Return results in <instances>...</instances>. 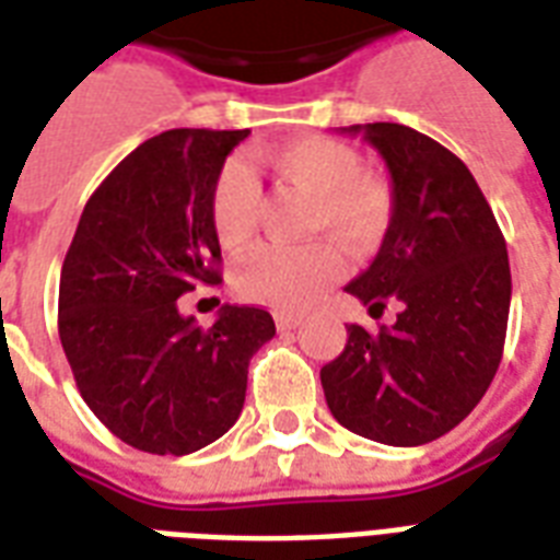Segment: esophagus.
Masks as SVG:
<instances>
[{
	"instance_id": "34e87169",
	"label": "esophagus",
	"mask_w": 560,
	"mask_h": 560,
	"mask_svg": "<svg viewBox=\"0 0 560 560\" xmlns=\"http://www.w3.org/2000/svg\"><path fill=\"white\" fill-rule=\"evenodd\" d=\"M276 326L279 329H296V326H302V317L300 314H276Z\"/></svg>"
}]
</instances>
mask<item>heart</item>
Instances as JSON below:
<instances>
[{
    "label": "heart",
    "mask_w": 560,
    "mask_h": 560,
    "mask_svg": "<svg viewBox=\"0 0 560 560\" xmlns=\"http://www.w3.org/2000/svg\"><path fill=\"white\" fill-rule=\"evenodd\" d=\"M264 165L293 189L308 196L305 234H326L347 252L362 255L383 243L395 222V186L383 175L364 172L362 156L329 136H305L269 148ZM258 219V184L240 163L219 168L210 189V222L222 246L252 237ZM341 255L332 243L312 240L300 246L267 243L240 258L237 291L276 312H305L338 279Z\"/></svg>",
    "instance_id": "b5f03b06"
}]
</instances>
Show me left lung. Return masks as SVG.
<instances>
[{"instance_id":"left-lung-1","label":"left lung","mask_w":560,"mask_h":560,"mask_svg":"<svg viewBox=\"0 0 560 560\" xmlns=\"http://www.w3.org/2000/svg\"><path fill=\"white\" fill-rule=\"evenodd\" d=\"M388 165L395 222L347 293L371 312L400 300L395 326H347L320 383L338 424L383 445H424L478 407L499 371L511 264L466 163L404 124H353Z\"/></svg>"}]
</instances>
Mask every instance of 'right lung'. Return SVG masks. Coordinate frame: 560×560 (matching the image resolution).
<instances>
[{
  "instance_id": "add662e5",
  "label": "right lung",
  "mask_w": 560,
  "mask_h": 560,
  "mask_svg": "<svg viewBox=\"0 0 560 560\" xmlns=\"http://www.w3.org/2000/svg\"><path fill=\"white\" fill-rule=\"evenodd\" d=\"M248 130H165L112 168L82 210L59 281V338L82 400L148 454H192L243 412L248 359L276 335L264 308L177 312L219 284L210 189Z\"/></svg>"
}]
</instances>
